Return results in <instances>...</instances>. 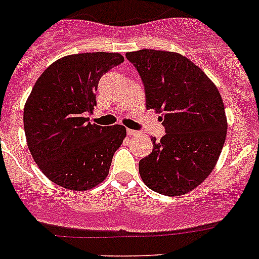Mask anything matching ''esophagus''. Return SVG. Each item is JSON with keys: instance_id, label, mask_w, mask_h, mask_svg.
<instances>
[{"instance_id": "esophagus-1", "label": "esophagus", "mask_w": 259, "mask_h": 259, "mask_svg": "<svg viewBox=\"0 0 259 259\" xmlns=\"http://www.w3.org/2000/svg\"><path fill=\"white\" fill-rule=\"evenodd\" d=\"M126 133H127V135H129V137H135L137 134H139V133L135 132V130H133V129H127Z\"/></svg>"}]
</instances>
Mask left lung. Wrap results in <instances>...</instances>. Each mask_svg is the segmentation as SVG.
I'll list each match as a JSON object with an SVG mask.
<instances>
[{
  "label": "left lung",
  "mask_w": 259,
  "mask_h": 259,
  "mask_svg": "<svg viewBox=\"0 0 259 259\" xmlns=\"http://www.w3.org/2000/svg\"><path fill=\"white\" fill-rule=\"evenodd\" d=\"M145 86L146 109L160 114L166 134L151 138V154L139 161L143 182L164 195L187 194L215 168L227 137L226 110L218 89L178 52H127Z\"/></svg>",
  "instance_id": "1"
}]
</instances>
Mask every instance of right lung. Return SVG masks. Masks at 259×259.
Segmentation results:
<instances>
[{"mask_svg":"<svg viewBox=\"0 0 259 259\" xmlns=\"http://www.w3.org/2000/svg\"><path fill=\"white\" fill-rule=\"evenodd\" d=\"M122 61L117 52L67 55L36 81L23 109L26 142L40 170L55 184L85 192L108 177L126 129L91 124L85 114L96 105L100 77Z\"/></svg>","mask_w":259,"mask_h":259,"instance_id":"right-lung-1","label":"right lung"}]
</instances>
